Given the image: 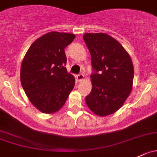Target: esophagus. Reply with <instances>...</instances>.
I'll return each instance as SVG.
<instances>
[{"label":"esophagus","mask_w":157,"mask_h":157,"mask_svg":"<svg viewBox=\"0 0 157 157\" xmlns=\"http://www.w3.org/2000/svg\"><path fill=\"white\" fill-rule=\"evenodd\" d=\"M83 78H84L83 74H78V75H76V79L78 82H80V81H82Z\"/></svg>","instance_id":"1"}]
</instances>
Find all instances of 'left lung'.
<instances>
[{"instance_id": "left-lung-1", "label": "left lung", "mask_w": 157, "mask_h": 157, "mask_svg": "<svg viewBox=\"0 0 157 157\" xmlns=\"http://www.w3.org/2000/svg\"><path fill=\"white\" fill-rule=\"evenodd\" d=\"M83 39L90 53L93 70L92 90L86 97V103L97 115H109L118 110L132 90V60L109 35L85 33Z\"/></svg>"}]
</instances>
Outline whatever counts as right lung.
<instances>
[{"instance_id":"1","label":"right lung","mask_w":157,"mask_h":157,"mask_svg":"<svg viewBox=\"0 0 157 157\" xmlns=\"http://www.w3.org/2000/svg\"><path fill=\"white\" fill-rule=\"evenodd\" d=\"M72 33L52 31L33 42L21 67V83L33 105L43 113L58 111L75 85L67 71L64 48L73 41Z\"/></svg>"}]
</instances>
